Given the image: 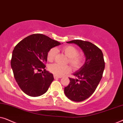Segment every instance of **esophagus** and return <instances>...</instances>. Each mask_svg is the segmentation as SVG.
Listing matches in <instances>:
<instances>
[{
  "instance_id": "34e87169",
  "label": "esophagus",
  "mask_w": 123,
  "mask_h": 123,
  "mask_svg": "<svg viewBox=\"0 0 123 123\" xmlns=\"http://www.w3.org/2000/svg\"><path fill=\"white\" fill-rule=\"evenodd\" d=\"M54 78L55 79L56 78H61V77H59V76H56V75H54Z\"/></svg>"
}]
</instances>
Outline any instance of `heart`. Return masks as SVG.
<instances>
[{
  "label": "heart",
  "instance_id": "heart-1",
  "mask_svg": "<svg viewBox=\"0 0 123 123\" xmlns=\"http://www.w3.org/2000/svg\"><path fill=\"white\" fill-rule=\"evenodd\" d=\"M61 50L68 57V62H69L73 69H78L83 65L85 62V56L83 55L78 54V50L75 47L68 45L63 46ZM57 50L55 48H53L50 49L47 54V59L48 61H53L54 59ZM49 70L55 75L60 77L70 72V67L69 65L62 66L55 63L49 65Z\"/></svg>",
  "mask_w": 123,
  "mask_h": 123
}]
</instances>
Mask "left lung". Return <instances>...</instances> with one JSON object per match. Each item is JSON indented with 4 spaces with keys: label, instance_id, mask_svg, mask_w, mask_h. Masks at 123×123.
Returning <instances> with one entry per match:
<instances>
[{
    "label": "left lung",
    "instance_id": "1",
    "mask_svg": "<svg viewBox=\"0 0 123 123\" xmlns=\"http://www.w3.org/2000/svg\"><path fill=\"white\" fill-rule=\"evenodd\" d=\"M67 43L80 46L86 58L83 66L73 73L78 79L69 78L70 83L64 87L65 95L69 99L80 102L93 93L101 80L105 69L104 55L101 49L90 42L74 40Z\"/></svg>",
    "mask_w": 123,
    "mask_h": 123
}]
</instances>
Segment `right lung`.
<instances>
[{
	"mask_svg": "<svg viewBox=\"0 0 123 123\" xmlns=\"http://www.w3.org/2000/svg\"><path fill=\"white\" fill-rule=\"evenodd\" d=\"M61 44L44 35H30L15 46L11 67L17 83L22 91L31 97L43 95L54 80L53 74L45 69L50 49ZM42 68L41 73L37 71Z\"/></svg>",
	"mask_w": 123,
	"mask_h": 123,
	"instance_id": "1",
	"label": "right lung"
}]
</instances>
